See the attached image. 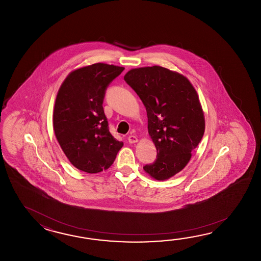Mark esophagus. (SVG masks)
Instances as JSON below:
<instances>
[{
    "instance_id": "34e87169",
    "label": "esophagus",
    "mask_w": 261,
    "mask_h": 261,
    "mask_svg": "<svg viewBox=\"0 0 261 261\" xmlns=\"http://www.w3.org/2000/svg\"><path fill=\"white\" fill-rule=\"evenodd\" d=\"M128 143L129 144H135V143H137L138 142V139L136 136H134V135H129L128 136Z\"/></svg>"
}]
</instances>
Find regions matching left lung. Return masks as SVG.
<instances>
[{
  "label": "left lung",
  "instance_id": "8db88e82",
  "mask_svg": "<svg viewBox=\"0 0 261 261\" xmlns=\"http://www.w3.org/2000/svg\"><path fill=\"white\" fill-rule=\"evenodd\" d=\"M124 79L144 103L158 153L144 172L158 181L168 180L188 165L205 130L198 93L183 74L158 65L132 69Z\"/></svg>",
  "mask_w": 261,
  "mask_h": 261
}]
</instances>
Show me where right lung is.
<instances>
[{
    "label": "right lung",
    "instance_id": "1",
    "mask_svg": "<svg viewBox=\"0 0 261 261\" xmlns=\"http://www.w3.org/2000/svg\"><path fill=\"white\" fill-rule=\"evenodd\" d=\"M124 67L95 63L70 72L61 84L53 112L55 136L78 170L98 173L111 167L123 142L112 136L102 102L106 89Z\"/></svg>",
    "mask_w": 261,
    "mask_h": 261
}]
</instances>
